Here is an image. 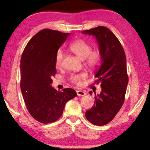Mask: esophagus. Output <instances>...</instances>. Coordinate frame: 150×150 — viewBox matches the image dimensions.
Segmentation results:
<instances>
[{"mask_svg":"<svg viewBox=\"0 0 150 150\" xmlns=\"http://www.w3.org/2000/svg\"><path fill=\"white\" fill-rule=\"evenodd\" d=\"M76 92H77V95L80 96H83L86 95L85 91H82V90H77V91H76Z\"/></svg>","mask_w":150,"mask_h":150,"instance_id":"esophagus-1","label":"esophagus"}]
</instances>
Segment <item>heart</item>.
<instances>
[{
	"label": "heart",
	"mask_w": 150,
	"mask_h": 150,
	"mask_svg": "<svg viewBox=\"0 0 150 150\" xmlns=\"http://www.w3.org/2000/svg\"><path fill=\"white\" fill-rule=\"evenodd\" d=\"M69 50L73 54L84 59L85 65L90 68L95 67L98 65L100 59V52L98 50H92V46L83 40H77L72 42L69 45ZM63 58V52L62 50H58L55 56V63L57 67H60L62 63ZM87 75L85 73L73 75L71 76L70 81L77 85H81L82 79H85Z\"/></svg>",
	"instance_id": "obj_1"
}]
</instances>
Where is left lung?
I'll list each match as a JSON object with an SVG mask.
<instances>
[{
    "instance_id": "8db88e82",
    "label": "left lung",
    "mask_w": 150,
    "mask_h": 150,
    "mask_svg": "<svg viewBox=\"0 0 150 150\" xmlns=\"http://www.w3.org/2000/svg\"><path fill=\"white\" fill-rule=\"evenodd\" d=\"M82 33L95 37L101 54L95 83H100L102 91L95 96L94 105L86 111L85 117L95 125L103 126L113 120L124 102L128 83L126 55L120 42L107 28L98 26Z\"/></svg>"
}]
</instances>
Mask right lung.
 <instances>
[{
  "label": "right lung",
  "instance_id": "obj_1",
  "mask_svg": "<svg viewBox=\"0 0 150 150\" xmlns=\"http://www.w3.org/2000/svg\"><path fill=\"white\" fill-rule=\"evenodd\" d=\"M70 33L44 29L28 43L20 60V88L28 110L35 120L48 124L62 115L67 101L77 96L73 88L52 87L56 73L55 56Z\"/></svg>",
  "mask_w": 150,
  "mask_h": 150
}]
</instances>
